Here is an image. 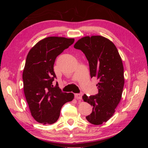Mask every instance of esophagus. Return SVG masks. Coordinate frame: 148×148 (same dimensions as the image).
<instances>
[{"label": "esophagus", "mask_w": 148, "mask_h": 148, "mask_svg": "<svg viewBox=\"0 0 148 148\" xmlns=\"http://www.w3.org/2000/svg\"><path fill=\"white\" fill-rule=\"evenodd\" d=\"M82 96H83V93H78V94H75V98L78 100H81L82 99Z\"/></svg>", "instance_id": "obj_1"}]
</instances>
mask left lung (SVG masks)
Returning a JSON list of instances; mask_svg holds the SVG:
<instances>
[{
  "mask_svg": "<svg viewBox=\"0 0 148 148\" xmlns=\"http://www.w3.org/2000/svg\"><path fill=\"white\" fill-rule=\"evenodd\" d=\"M74 47L86 56L91 78L99 80L97 95L82 97L93 107L86 119L93 125L102 124L112 117L122 97L125 82L122 59L114 43L101 36L83 37Z\"/></svg>",
  "mask_w": 148,
  "mask_h": 148,
  "instance_id": "1",
  "label": "left lung"
}]
</instances>
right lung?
Here are the masks:
<instances>
[{
    "mask_svg": "<svg viewBox=\"0 0 148 148\" xmlns=\"http://www.w3.org/2000/svg\"><path fill=\"white\" fill-rule=\"evenodd\" d=\"M75 41L73 38L48 37L31 49L23 72V89L31 115L38 122L52 124L59 119L62 107L74 98L64 92L58 83L53 65L57 57Z\"/></svg>",
    "mask_w": 148,
    "mask_h": 148,
    "instance_id": "1",
    "label": "right lung"
}]
</instances>
